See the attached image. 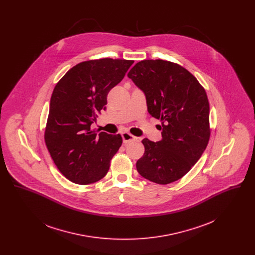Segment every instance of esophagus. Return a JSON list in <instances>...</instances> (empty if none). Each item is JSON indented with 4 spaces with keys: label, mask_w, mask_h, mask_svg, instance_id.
I'll return each mask as SVG.
<instances>
[{
    "label": "esophagus",
    "mask_w": 255,
    "mask_h": 255,
    "mask_svg": "<svg viewBox=\"0 0 255 255\" xmlns=\"http://www.w3.org/2000/svg\"><path fill=\"white\" fill-rule=\"evenodd\" d=\"M122 139H123V142L124 143H127V142H130V141H133L136 139V137L133 135L132 133H129V132H123L122 133Z\"/></svg>",
    "instance_id": "esophagus-1"
}]
</instances>
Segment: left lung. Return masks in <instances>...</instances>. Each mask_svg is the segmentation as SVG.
<instances>
[{"instance_id": "obj_1", "label": "left lung", "mask_w": 255, "mask_h": 255, "mask_svg": "<svg viewBox=\"0 0 255 255\" xmlns=\"http://www.w3.org/2000/svg\"><path fill=\"white\" fill-rule=\"evenodd\" d=\"M128 77L144 93L148 113L161 123V140L142 139L145 150L136 170L158 184L176 182L199 160L209 140L206 91L193 74L169 61H140Z\"/></svg>"}]
</instances>
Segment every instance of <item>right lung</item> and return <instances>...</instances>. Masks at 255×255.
<instances>
[{
	"label": "right lung",
	"mask_w": 255,
	"mask_h": 255,
	"mask_svg": "<svg viewBox=\"0 0 255 255\" xmlns=\"http://www.w3.org/2000/svg\"><path fill=\"white\" fill-rule=\"evenodd\" d=\"M133 60L103 58L81 62L56 84L50 98L45 142L61 173L71 182L90 184L108 172L122 144L120 133L97 134L91 129L106 109L110 90L118 85Z\"/></svg>",
	"instance_id": "1"
}]
</instances>
